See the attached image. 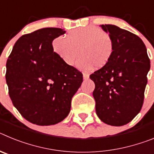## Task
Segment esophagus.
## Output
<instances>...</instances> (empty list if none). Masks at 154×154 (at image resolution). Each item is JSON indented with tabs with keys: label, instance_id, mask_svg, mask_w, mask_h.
Returning a JSON list of instances; mask_svg holds the SVG:
<instances>
[{
	"label": "esophagus",
	"instance_id": "1",
	"mask_svg": "<svg viewBox=\"0 0 154 154\" xmlns=\"http://www.w3.org/2000/svg\"><path fill=\"white\" fill-rule=\"evenodd\" d=\"M83 79H89V75L85 74V73H83Z\"/></svg>",
	"mask_w": 154,
	"mask_h": 154
}]
</instances>
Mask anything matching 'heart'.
I'll return each instance as SVG.
<instances>
[{
    "mask_svg": "<svg viewBox=\"0 0 154 154\" xmlns=\"http://www.w3.org/2000/svg\"><path fill=\"white\" fill-rule=\"evenodd\" d=\"M53 50L61 60L72 65L80 54L77 66L84 72H89L95 66L105 67L114 53L112 37L101 28L94 26L73 30L67 38L58 36L52 42Z\"/></svg>",
    "mask_w": 154,
    "mask_h": 154,
    "instance_id": "obj_1",
    "label": "heart"
}]
</instances>
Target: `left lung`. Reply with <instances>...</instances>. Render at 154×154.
<instances>
[{
	"instance_id": "8db88e82",
	"label": "left lung",
	"mask_w": 154,
	"mask_h": 154,
	"mask_svg": "<svg viewBox=\"0 0 154 154\" xmlns=\"http://www.w3.org/2000/svg\"><path fill=\"white\" fill-rule=\"evenodd\" d=\"M114 42V53L105 67L90 75L95 83L96 111L103 123L127 124L140 112L150 61L137 35L112 24H102Z\"/></svg>"
}]
</instances>
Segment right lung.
Returning a JSON list of instances; mask_svg holds the SVG:
<instances>
[{
  "mask_svg": "<svg viewBox=\"0 0 154 154\" xmlns=\"http://www.w3.org/2000/svg\"><path fill=\"white\" fill-rule=\"evenodd\" d=\"M65 31L45 28L21 36L6 64L12 103L23 117L39 126L54 125L70 112L72 98L83 81L81 72L61 60L52 41Z\"/></svg>",
  "mask_w": 154,
  "mask_h": 154,
  "instance_id": "add662e5",
  "label": "right lung"
}]
</instances>
